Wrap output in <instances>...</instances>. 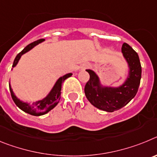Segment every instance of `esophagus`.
Returning a JSON list of instances; mask_svg holds the SVG:
<instances>
[{"label":"esophagus","instance_id":"34e87169","mask_svg":"<svg viewBox=\"0 0 157 157\" xmlns=\"http://www.w3.org/2000/svg\"><path fill=\"white\" fill-rule=\"evenodd\" d=\"M89 67V64H88V63H84V64L82 65L81 67H82V69H85V68H87V67Z\"/></svg>","mask_w":157,"mask_h":157}]
</instances>
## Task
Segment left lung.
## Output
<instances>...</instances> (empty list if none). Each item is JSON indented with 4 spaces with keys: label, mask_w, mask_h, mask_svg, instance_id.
<instances>
[{
    "label": "left lung",
    "mask_w": 157,
    "mask_h": 157,
    "mask_svg": "<svg viewBox=\"0 0 157 157\" xmlns=\"http://www.w3.org/2000/svg\"><path fill=\"white\" fill-rule=\"evenodd\" d=\"M121 52L128 69L126 79L120 86L104 85L94 71L86 70L90 80L85 86L86 97L94 107L108 112L127 105L135 97L141 81V66L138 53L127 43L123 44Z\"/></svg>",
    "instance_id": "8db88e82"
}]
</instances>
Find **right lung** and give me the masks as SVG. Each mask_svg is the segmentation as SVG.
<instances>
[{
  "instance_id": "add662e5",
  "label": "right lung",
  "mask_w": 157,
  "mask_h": 157,
  "mask_svg": "<svg viewBox=\"0 0 157 157\" xmlns=\"http://www.w3.org/2000/svg\"><path fill=\"white\" fill-rule=\"evenodd\" d=\"M44 41H45V39L37 40V41L30 43V44H29L28 45L25 47L23 50L16 56L15 59H14L12 70L13 69V67H15L18 64L19 59H20V58H21V56L23 55L28 52L29 51L31 50L32 48H34L36 45H37L40 43L43 42ZM71 75L72 73H67V74L61 76V77H59L56 80V82H55L52 88L51 89V90L48 92V94L45 96V98L41 100H39V101L33 102V103H27V102H24V101L19 99L16 96V94H14L12 86H11L10 82H9V90H10L12 98L14 102H15V104L16 105V106L18 108H19L22 111H23V112L35 116L45 115L46 113H48L49 111L52 110L53 108H55L57 105V104L59 103V99H60V95H61L62 82H63V81L66 78L71 77Z\"/></svg>"
}]
</instances>
